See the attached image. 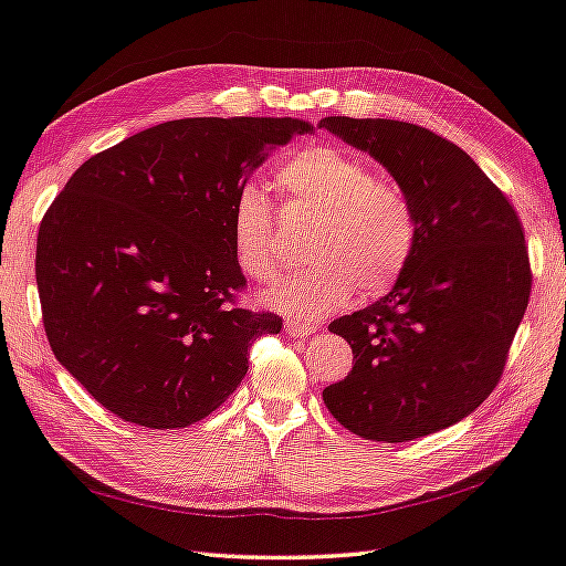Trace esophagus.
I'll return each mask as SVG.
<instances>
[{"instance_id":"esophagus-1","label":"esophagus","mask_w":566,"mask_h":566,"mask_svg":"<svg viewBox=\"0 0 566 566\" xmlns=\"http://www.w3.org/2000/svg\"><path fill=\"white\" fill-rule=\"evenodd\" d=\"M284 331H286V334H290V336H298V338H302V336H312V334H316V326L314 324H308V321H296V318H286L284 321Z\"/></svg>"}]
</instances>
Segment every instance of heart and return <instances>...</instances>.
<instances>
[{
    "label": "heart",
    "instance_id": "b5f03b06",
    "mask_svg": "<svg viewBox=\"0 0 566 566\" xmlns=\"http://www.w3.org/2000/svg\"><path fill=\"white\" fill-rule=\"evenodd\" d=\"M290 203L318 216L308 240L314 262L286 274L264 302L296 318H318L360 292L378 298L407 274L419 245V210L405 186L378 179L370 164L334 144H306L276 171ZM232 250L252 280L280 268L274 208L258 184L240 188L232 206Z\"/></svg>",
    "mask_w": 566,
    "mask_h": 566
}]
</instances>
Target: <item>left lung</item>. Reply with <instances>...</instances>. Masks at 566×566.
Masks as SVG:
<instances>
[{
	"label": "left lung",
	"mask_w": 566,
	"mask_h": 566,
	"mask_svg": "<svg viewBox=\"0 0 566 566\" xmlns=\"http://www.w3.org/2000/svg\"><path fill=\"white\" fill-rule=\"evenodd\" d=\"M368 151L419 210V245L380 302L336 318L356 365L324 390L353 434L400 444L461 422L493 392L530 302V258L515 208L467 151L400 119L326 117Z\"/></svg>",
	"instance_id": "obj_1"
}]
</instances>
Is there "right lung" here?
Instances as JSON below:
<instances>
[{
    "label": "right lung",
    "mask_w": 566,
    "mask_h": 566,
    "mask_svg": "<svg viewBox=\"0 0 566 566\" xmlns=\"http://www.w3.org/2000/svg\"><path fill=\"white\" fill-rule=\"evenodd\" d=\"M314 125L188 117L95 154L46 210L36 284L51 350L125 422L179 429L235 392L282 318L235 304L232 206L250 174Z\"/></svg>",
    "instance_id": "1"
}]
</instances>
